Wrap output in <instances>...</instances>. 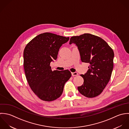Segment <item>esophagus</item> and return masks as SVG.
<instances>
[{"mask_svg":"<svg viewBox=\"0 0 129 129\" xmlns=\"http://www.w3.org/2000/svg\"><path fill=\"white\" fill-rule=\"evenodd\" d=\"M72 75L73 76H77V75H78V73L77 72H72Z\"/></svg>","mask_w":129,"mask_h":129,"instance_id":"34e87169","label":"esophagus"}]
</instances>
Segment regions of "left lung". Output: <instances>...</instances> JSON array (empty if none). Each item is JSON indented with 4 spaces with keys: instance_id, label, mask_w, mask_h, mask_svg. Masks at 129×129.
<instances>
[{
    "instance_id": "8db88e82",
    "label": "left lung",
    "mask_w": 129,
    "mask_h": 129,
    "mask_svg": "<svg viewBox=\"0 0 129 129\" xmlns=\"http://www.w3.org/2000/svg\"><path fill=\"white\" fill-rule=\"evenodd\" d=\"M72 43L78 47L81 61L90 64L87 72L81 75L84 83L78 90L87 98L95 97L102 92L111 78L114 51L102 38L89 33L72 37L69 44Z\"/></svg>"
}]
</instances>
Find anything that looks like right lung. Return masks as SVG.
<instances>
[{
	"mask_svg": "<svg viewBox=\"0 0 129 129\" xmlns=\"http://www.w3.org/2000/svg\"><path fill=\"white\" fill-rule=\"evenodd\" d=\"M69 37L51 33L40 34L27 45L23 52L26 79L33 92L45 101H54L62 95L65 83L71 77L68 70L52 71L50 63L56 60L60 48Z\"/></svg>",
	"mask_w": 129,
	"mask_h": 129,
	"instance_id": "add662e5",
	"label": "right lung"
}]
</instances>
